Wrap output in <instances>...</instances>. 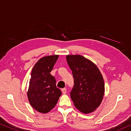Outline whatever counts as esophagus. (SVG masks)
I'll use <instances>...</instances> for the list:
<instances>
[{"mask_svg": "<svg viewBox=\"0 0 131 131\" xmlns=\"http://www.w3.org/2000/svg\"><path fill=\"white\" fill-rule=\"evenodd\" d=\"M61 91H62V93H63V94H66V88H63V89H62V90H61Z\"/></svg>", "mask_w": 131, "mask_h": 131, "instance_id": "1", "label": "esophagus"}]
</instances>
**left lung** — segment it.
<instances>
[{"label": "left lung", "instance_id": "1", "mask_svg": "<svg viewBox=\"0 0 131 131\" xmlns=\"http://www.w3.org/2000/svg\"><path fill=\"white\" fill-rule=\"evenodd\" d=\"M66 60L74 79L70 97L74 106L84 114L92 113L100 105L104 94L102 74L93 62L82 55H67Z\"/></svg>", "mask_w": 131, "mask_h": 131}]
</instances>
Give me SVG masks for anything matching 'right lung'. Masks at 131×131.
<instances>
[{"label":"right lung","instance_id":"right-lung-1","mask_svg":"<svg viewBox=\"0 0 131 131\" xmlns=\"http://www.w3.org/2000/svg\"><path fill=\"white\" fill-rule=\"evenodd\" d=\"M58 57L55 55L41 58L32 69L27 96L32 107L39 113L50 111L62 94L55 78L50 74Z\"/></svg>","mask_w":131,"mask_h":131}]
</instances>
